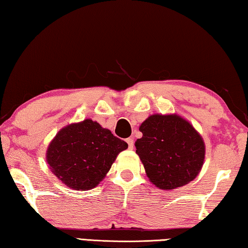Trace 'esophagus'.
I'll return each mask as SVG.
<instances>
[{"instance_id":"34e87169","label":"esophagus","mask_w":248,"mask_h":248,"mask_svg":"<svg viewBox=\"0 0 248 248\" xmlns=\"http://www.w3.org/2000/svg\"><path fill=\"white\" fill-rule=\"evenodd\" d=\"M127 143H128L129 149L132 150L133 146H134V141H133L132 138H128V139H127Z\"/></svg>"}]
</instances>
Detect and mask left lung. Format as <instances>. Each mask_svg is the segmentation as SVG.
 Returning <instances> with one entry per match:
<instances>
[{
  "instance_id": "8db88e82",
  "label": "left lung",
  "mask_w": 248,
  "mask_h": 248,
  "mask_svg": "<svg viewBox=\"0 0 248 248\" xmlns=\"http://www.w3.org/2000/svg\"><path fill=\"white\" fill-rule=\"evenodd\" d=\"M141 139L136 141L150 182L159 189L182 187L198 176L203 165L202 137L178 115H152L141 124Z\"/></svg>"
}]
</instances>
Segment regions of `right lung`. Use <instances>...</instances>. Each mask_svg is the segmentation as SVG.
Instances as JSON below:
<instances>
[{
    "mask_svg": "<svg viewBox=\"0 0 248 248\" xmlns=\"http://www.w3.org/2000/svg\"><path fill=\"white\" fill-rule=\"evenodd\" d=\"M127 142L115 137L97 121L85 119L62 128L50 142L47 163L50 170L69 188L90 190L110 170Z\"/></svg>",
    "mask_w": 248,
    "mask_h": 248,
    "instance_id": "add662e5",
    "label": "right lung"
}]
</instances>
